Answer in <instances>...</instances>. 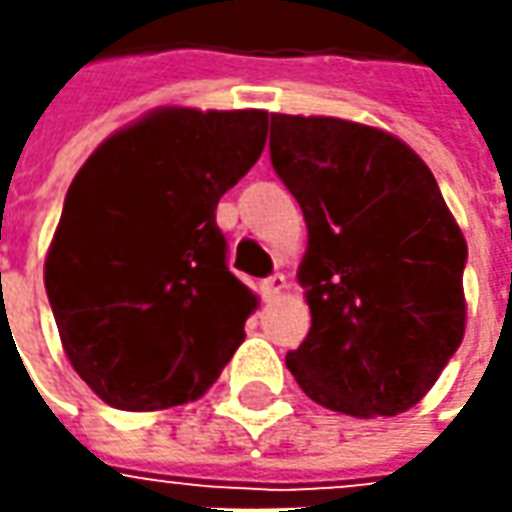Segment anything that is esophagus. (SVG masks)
Here are the masks:
<instances>
[{
    "mask_svg": "<svg viewBox=\"0 0 512 512\" xmlns=\"http://www.w3.org/2000/svg\"><path fill=\"white\" fill-rule=\"evenodd\" d=\"M285 287H287L285 276H282V273H273V276H267L265 282H262V296H265V299H273V296H279Z\"/></svg>",
    "mask_w": 512,
    "mask_h": 512,
    "instance_id": "obj_1",
    "label": "esophagus"
}]
</instances>
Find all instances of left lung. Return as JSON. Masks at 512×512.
I'll return each instance as SVG.
<instances>
[{
	"instance_id": "obj_1",
	"label": "left lung",
	"mask_w": 512,
	"mask_h": 512,
	"mask_svg": "<svg viewBox=\"0 0 512 512\" xmlns=\"http://www.w3.org/2000/svg\"><path fill=\"white\" fill-rule=\"evenodd\" d=\"M270 162L307 222L310 333L287 370L322 407L396 416L464 336L467 242L430 168L379 128L270 113Z\"/></svg>"
}]
</instances>
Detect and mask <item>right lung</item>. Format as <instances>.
<instances>
[{"label": "right lung", "mask_w": 512, "mask_h": 512, "mask_svg": "<svg viewBox=\"0 0 512 512\" xmlns=\"http://www.w3.org/2000/svg\"><path fill=\"white\" fill-rule=\"evenodd\" d=\"M265 110L162 108L70 182L45 290L73 370L110 407L199 399L259 299L227 270L216 205L262 156Z\"/></svg>", "instance_id": "right-lung-1"}]
</instances>
